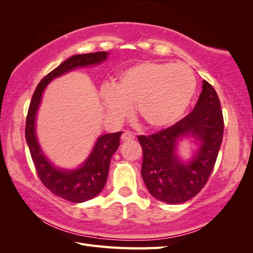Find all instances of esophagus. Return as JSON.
Wrapping results in <instances>:
<instances>
[{"label": "esophagus", "instance_id": "34e87169", "mask_svg": "<svg viewBox=\"0 0 253 253\" xmlns=\"http://www.w3.org/2000/svg\"><path fill=\"white\" fill-rule=\"evenodd\" d=\"M136 137H135V135H133L132 132L126 131V132H124L123 135H122V140L123 141H132Z\"/></svg>", "mask_w": 253, "mask_h": 253}]
</instances>
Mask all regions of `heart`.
I'll return each mask as SVG.
<instances>
[{
  "instance_id": "heart-1",
  "label": "heart",
  "mask_w": 253,
  "mask_h": 253,
  "mask_svg": "<svg viewBox=\"0 0 253 253\" xmlns=\"http://www.w3.org/2000/svg\"><path fill=\"white\" fill-rule=\"evenodd\" d=\"M196 87L195 75L186 64L147 61L124 69L112 87L102 89L101 99L112 117H125L136 104L148 127L163 129L185 115Z\"/></svg>"
}]
</instances>
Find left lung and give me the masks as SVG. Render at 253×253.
<instances>
[{
  "instance_id": "8db88e82",
  "label": "left lung",
  "mask_w": 253,
  "mask_h": 253,
  "mask_svg": "<svg viewBox=\"0 0 253 253\" xmlns=\"http://www.w3.org/2000/svg\"><path fill=\"white\" fill-rule=\"evenodd\" d=\"M224 122L215 90L206 80L195 109L175 125L151 136H139L142 147V179L149 192L169 204L198 195L213 170L223 140ZM191 137L196 150L184 159L180 142Z\"/></svg>"
}]
</instances>
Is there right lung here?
I'll use <instances>...</instances> for the list:
<instances>
[{
    "label": "right lung",
    "instance_id": "obj_1",
    "mask_svg": "<svg viewBox=\"0 0 253 253\" xmlns=\"http://www.w3.org/2000/svg\"><path fill=\"white\" fill-rule=\"evenodd\" d=\"M110 52H94L73 55L53 69L38 84L26 120V141L39 178L55 196L74 203H82L96 197L103 189L109 175L112 155L120 147L122 131L101 135L84 162L75 169H63L53 164L42 150L37 136V115L45 88L53 79L75 69L98 66L105 62Z\"/></svg>",
    "mask_w": 253,
    "mask_h": 253
}]
</instances>
